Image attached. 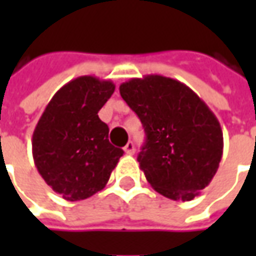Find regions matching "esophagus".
<instances>
[{"instance_id": "34e87169", "label": "esophagus", "mask_w": 256, "mask_h": 256, "mask_svg": "<svg viewBox=\"0 0 256 256\" xmlns=\"http://www.w3.org/2000/svg\"><path fill=\"white\" fill-rule=\"evenodd\" d=\"M123 150H124V154L126 155H133L134 154V144H133V141H128V144L124 145V148H123Z\"/></svg>"}]
</instances>
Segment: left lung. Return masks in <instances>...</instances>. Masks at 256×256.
Returning <instances> with one entry per match:
<instances>
[{"label":"left lung","instance_id":"1","mask_svg":"<svg viewBox=\"0 0 256 256\" xmlns=\"http://www.w3.org/2000/svg\"><path fill=\"white\" fill-rule=\"evenodd\" d=\"M146 134L137 160L150 186L172 200L200 194L220 167L224 134L218 119L190 88L163 75L119 86Z\"/></svg>","mask_w":256,"mask_h":256}]
</instances>
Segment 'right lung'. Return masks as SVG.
<instances>
[{"label": "right lung", "instance_id": "1", "mask_svg": "<svg viewBox=\"0 0 256 256\" xmlns=\"http://www.w3.org/2000/svg\"><path fill=\"white\" fill-rule=\"evenodd\" d=\"M114 90L110 79H72L56 92L34 128L36 170L66 200H84L101 190L123 155L108 141L110 128L97 115Z\"/></svg>", "mask_w": 256, "mask_h": 256}]
</instances>
